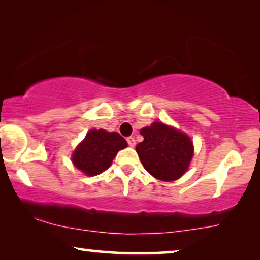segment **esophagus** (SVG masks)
I'll use <instances>...</instances> for the list:
<instances>
[{
  "mask_svg": "<svg viewBox=\"0 0 260 260\" xmlns=\"http://www.w3.org/2000/svg\"><path fill=\"white\" fill-rule=\"evenodd\" d=\"M126 142H127V144H129V147H131V148H134L135 145H136V141H135L134 137H127Z\"/></svg>",
  "mask_w": 260,
  "mask_h": 260,
  "instance_id": "34e87169",
  "label": "esophagus"
}]
</instances>
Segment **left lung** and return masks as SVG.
Returning a JSON list of instances; mask_svg holds the SVG:
<instances>
[{"instance_id":"8db88e82","label":"left lung","mask_w":260,"mask_h":260,"mask_svg":"<svg viewBox=\"0 0 260 260\" xmlns=\"http://www.w3.org/2000/svg\"><path fill=\"white\" fill-rule=\"evenodd\" d=\"M136 151L145 170L161 181H175L187 172L194 155L193 142L182 131L161 122L141 130Z\"/></svg>"}]
</instances>
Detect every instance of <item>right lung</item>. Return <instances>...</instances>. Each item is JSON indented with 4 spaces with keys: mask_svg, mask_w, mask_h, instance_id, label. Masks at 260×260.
I'll use <instances>...</instances> for the list:
<instances>
[{
    "mask_svg": "<svg viewBox=\"0 0 260 260\" xmlns=\"http://www.w3.org/2000/svg\"><path fill=\"white\" fill-rule=\"evenodd\" d=\"M126 147L118 133L92 129L73 151L72 162L85 175L94 176L108 169L117 152Z\"/></svg>",
    "mask_w": 260,
    "mask_h": 260,
    "instance_id": "1",
    "label": "right lung"
}]
</instances>
